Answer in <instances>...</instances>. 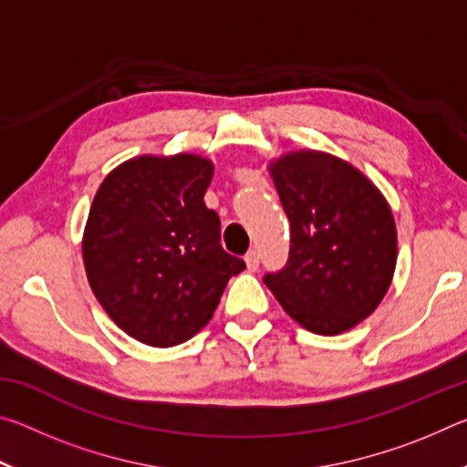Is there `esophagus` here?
<instances>
[{"label":"esophagus","mask_w":467,"mask_h":467,"mask_svg":"<svg viewBox=\"0 0 467 467\" xmlns=\"http://www.w3.org/2000/svg\"><path fill=\"white\" fill-rule=\"evenodd\" d=\"M244 262H247V267L251 272H255L259 267V253L255 249H251L247 255H244Z\"/></svg>","instance_id":"esophagus-1"}]
</instances>
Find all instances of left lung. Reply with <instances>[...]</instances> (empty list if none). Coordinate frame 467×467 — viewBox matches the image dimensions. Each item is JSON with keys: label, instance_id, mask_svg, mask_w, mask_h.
I'll return each instance as SVG.
<instances>
[{"label": "left lung", "instance_id": "1", "mask_svg": "<svg viewBox=\"0 0 467 467\" xmlns=\"http://www.w3.org/2000/svg\"><path fill=\"white\" fill-rule=\"evenodd\" d=\"M290 223L286 265L264 275L292 319L336 336L367 319L389 288L398 234L389 205L339 158L295 152L272 164Z\"/></svg>", "mask_w": 467, "mask_h": 467}]
</instances>
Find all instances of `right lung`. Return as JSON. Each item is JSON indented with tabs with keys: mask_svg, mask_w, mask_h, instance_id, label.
I'll return each mask as SVG.
<instances>
[{
	"mask_svg": "<svg viewBox=\"0 0 467 467\" xmlns=\"http://www.w3.org/2000/svg\"><path fill=\"white\" fill-rule=\"evenodd\" d=\"M210 161L193 154L123 162L94 195L84 265L102 309L138 342L171 348L212 319L244 262L220 244L203 203Z\"/></svg>",
	"mask_w": 467,
	"mask_h": 467,
	"instance_id": "add662e5",
	"label": "right lung"
}]
</instances>
